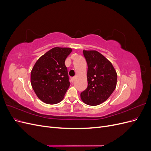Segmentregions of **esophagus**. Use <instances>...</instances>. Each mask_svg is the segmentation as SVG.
Here are the masks:
<instances>
[{"instance_id":"esophagus-1","label":"esophagus","mask_w":151,"mask_h":151,"mask_svg":"<svg viewBox=\"0 0 151 151\" xmlns=\"http://www.w3.org/2000/svg\"><path fill=\"white\" fill-rule=\"evenodd\" d=\"M75 78H76L75 77H72V78H71V81H72V82H74V80H75Z\"/></svg>"}]
</instances>
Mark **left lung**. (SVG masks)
Here are the masks:
<instances>
[{
	"mask_svg": "<svg viewBox=\"0 0 151 151\" xmlns=\"http://www.w3.org/2000/svg\"><path fill=\"white\" fill-rule=\"evenodd\" d=\"M88 63V88L81 93L83 101L91 106L104 102L115 89L117 74L112 63L96 50H83Z\"/></svg>",
	"mask_w": 151,
	"mask_h": 151,
	"instance_id": "1",
	"label": "left lung"
}]
</instances>
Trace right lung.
<instances>
[{
  "label": "right lung",
  "mask_w": 151,
  "mask_h": 151,
  "mask_svg": "<svg viewBox=\"0 0 151 151\" xmlns=\"http://www.w3.org/2000/svg\"><path fill=\"white\" fill-rule=\"evenodd\" d=\"M72 48L55 47L36 61L31 72V84L38 98L47 104L60 102L70 86L65 60Z\"/></svg>",
  "instance_id": "add662e5"
}]
</instances>
